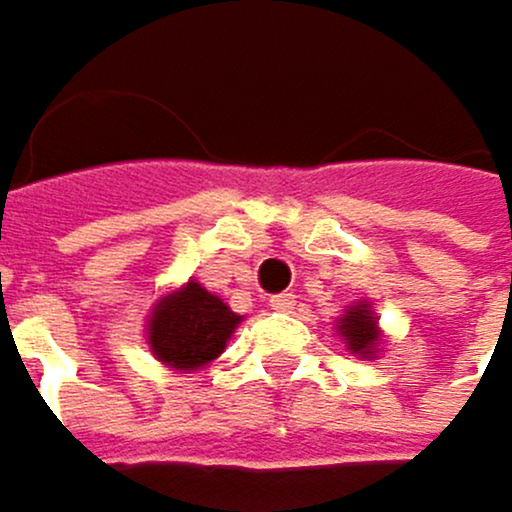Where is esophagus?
I'll return each mask as SVG.
<instances>
[{
  "label": "esophagus",
  "instance_id": "1",
  "mask_svg": "<svg viewBox=\"0 0 512 512\" xmlns=\"http://www.w3.org/2000/svg\"><path fill=\"white\" fill-rule=\"evenodd\" d=\"M270 307H273V311H279V314H289L292 307H295V295H292V292L273 295V298H270Z\"/></svg>",
  "mask_w": 512,
  "mask_h": 512
}]
</instances>
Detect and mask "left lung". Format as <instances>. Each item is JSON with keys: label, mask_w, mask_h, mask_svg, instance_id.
Returning a JSON list of instances; mask_svg holds the SVG:
<instances>
[{"label": "left lung", "mask_w": 512, "mask_h": 512, "mask_svg": "<svg viewBox=\"0 0 512 512\" xmlns=\"http://www.w3.org/2000/svg\"><path fill=\"white\" fill-rule=\"evenodd\" d=\"M339 335L345 339L351 354L360 357H373L382 348V332H379V317L373 314V304L370 301H357L351 304L348 311L339 317Z\"/></svg>", "instance_id": "left-lung-1"}]
</instances>
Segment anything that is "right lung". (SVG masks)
<instances>
[{
    "instance_id": "obj_1",
    "label": "right lung",
    "mask_w": 512,
    "mask_h": 512,
    "mask_svg": "<svg viewBox=\"0 0 512 512\" xmlns=\"http://www.w3.org/2000/svg\"><path fill=\"white\" fill-rule=\"evenodd\" d=\"M239 323L242 317L233 314L223 298L189 279L183 289L158 298L152 307L149 348L164 367L198 370L223 354Z\"/></svg>"
}]
</instances>
